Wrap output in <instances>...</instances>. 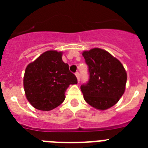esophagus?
Listing matches in <instances>:
<instances>
[{"mask_svg":"<svg viewBox=\"0 0 148 148\" xmlns=\"http://www.w3.org/2000/svg\"><path fill=\"white\" fill-rule=\"evenodd\" d=\"M75 75L77 77V81H80V74H79V72H76L75 73Z\"/></svg>","mask_w":148,"mask_h":148,"instance_id":"esophagus-1","label":"esophagus"}]
</instances>
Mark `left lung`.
Masks as SVG:
<instances>
[{
    "label": "left lung",
    "mask_w": 148,
    "mask_h": 148,
    "mask_svg": "<svg viewBox=\"0 0 148 148\" xmlns=\"http://www.w3.org/2000/svg\"><path fill=\"white\" fill-rule=\"evenodd\" d=\"M89 79L81 86L84 98L98 110L110 108L119 101L125 90L127 73L122 64L100 48L84 51Z\"/></svg>",
    "instance_id": "obj_1"
}]
</instances>
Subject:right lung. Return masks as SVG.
Masks as SVG:
<instances>
[{
  "mask_svg": "<svg viewBox=\"0 0 148 148\" xmlns=\"http://www.w3.org/2000/svg\"><path fill=\"white\" fill-rule=\"evenodd\" d=\"M77 84L76 76L62 60V53L48 51L27 65L24 77L27 99L36 109L51 110L65 99L70 84Z\"/></svg>",
  "mask_w": 148,
  "mask_h": 148,
  "instance_id": "right-lung-1",
  "label": "right lung"
}]
</instances>
